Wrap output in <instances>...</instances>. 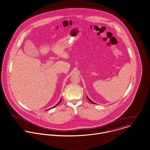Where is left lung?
<instances>
[{"mask_svg": "<svg viewBox=\"0 0 150 150\" xmlns=\"http://www.w3.org/2000/svg\"><path fill=\"white\" fill-rule=\"evenodd\" d=\"M86 97H87V98L88 99V100H89V101H90L91 103H93V104H96V103H95L94 102H93L92 101H91V100H90V99H89V98L88 96H86Z\"/></svg>", "mask_w": 150, "mask_h": 150, "instance_id": "8db88e82", "label": "left lung"}]
</instances>
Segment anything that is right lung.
Wrapping results in <instances>:
<instances>
[{
  "label": "right lung",
  "instance_id": "obj_1",
  "mask_svg": "<svg viewBox=\"0 0 150 150\" xmlns=\"http://www.w3.org/2000/svg\"><path fill=\"white\" fill-rule=\"evenodd\" d=\"M61 101H62V98H61V99H60V100H59V102H58V103H57V104H56V105H54V107H53V108H54V107H56V106H57V105H58V104H59V103H61ZM50 109H52V108H50ZM48 110H49V109H48Z\"/></svg>",
  "mask_w": 150,
  "mask_h": 150
}]
</instances>
